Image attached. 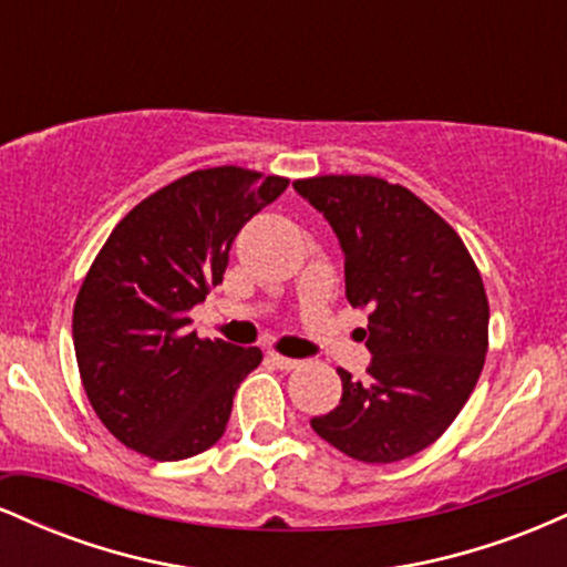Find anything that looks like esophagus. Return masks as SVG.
Instances as JSON below:
<instances>
[{
  "label": "esophagus",
  "instance_id": "34e87169",
  "mask_svg": "<svg viewBox=\"0 0 567 567\" xmlns=\"http://www.w3.org/2000/svg\"><path fill=\"white\" fill-rule=\"evenodd\" d=\"M269 360H271V365H277L279 370H296L298 365H301V360H292V357H282V354H277V351H269Z\"/></svg>",
  "mask_w": 567,
  "mask_h": 567
}]
</instances>
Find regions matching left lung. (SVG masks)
Segmentation results:
<instances>
[{
	"instance_id": "8db88e82",
	"label": "left lung",
	"mask_w": 567,
	"mask_h": 567,
	"mask_svg": "<svg viewBox=\"0 0 567 567\" xmlns=\"http://www.w3.org/2000/svg\"><path fill=\"white\" fill-rule=\"evenodd\" d=\"M338 237L351 306H370L368 379L311 429L365 464L421 453L470 400L487 351V298L461 237L405 186L373 175L292 184Z\"/></svg>"
}]
</instances>
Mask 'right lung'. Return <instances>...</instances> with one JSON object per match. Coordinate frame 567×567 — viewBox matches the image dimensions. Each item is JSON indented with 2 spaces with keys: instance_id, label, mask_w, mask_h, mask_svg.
<instances>
[{
  "instance_id": "right-lung-1",
  "label": "right lung",
  "mask_w": 567,
  "mask_h": 567,
  "mask_svg": "<svg viewBox=\"0 0 567 567\" xmlns=\"http://www.w3.org/2000/svg\"><path fill=\"white\" fill-rule=\"evenodd\" d=\"M288 178L210 167L135 205L109 234L74 303L84 392L116 440L157 461L192 458L226 432L261 349L202 341L188 311L224 282L239 229Z\"/></svg>"
}]
</instances>
